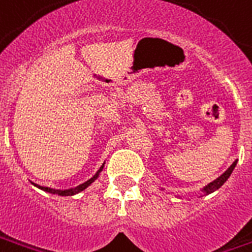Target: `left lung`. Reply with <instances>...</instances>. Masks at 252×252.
<instances>
[{
    "label": "left lung",
    "mask_w": 252,
    "mask_h": 252,
    "mask_svg": "<svg viewBox=\"0 0 252 252\" xmlns=\"http://www.w3.org/2000/svg\"><path fill=\"white\" fill-rule=\"evenodd\" d=\"M235 165H236V160L234 161V163H232V165H231L230 168L227 169V171H225V172L221 175V176H219V178L216 179V180H214L212 183H210L208 186H207V187L203 188V191H204L206 193H211V192H214V191H216L218 188H220L221 186L225 183V180L230 178V175L232 173L234 168H235Z\"/></svg>",
    "instance_id": "1"
}]
</instances>
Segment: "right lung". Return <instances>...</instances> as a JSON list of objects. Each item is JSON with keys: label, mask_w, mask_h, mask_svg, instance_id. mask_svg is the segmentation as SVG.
<instances>
[{"label": "right lung", "mask_w": 252, "mask_h": 252, "mask_svg": "<svg viewBox=\"0 0 252 252\" xmlns=\"http://www.w3.org/2000/svg\"><path fill=\"white\" fill-rule=\"evenodd\" d=\"M104 167V165H102ZM102 167L100 169H98V172L101 171ZM98 172L93 176L92 179H89L88 182H85V183L83 184H80V186H77V187H74V188H70V189H65V191H60V189H53V188H48V187H41V186H37V184H34L36 187L41 188L42 191H46V192H50V193H55V195H60V196H72V195H76V193H79L81 192L83 189H85V188L88 187L89 184H92L96 179H97L98 176Z\"/></svg>", "instance_id": "obj_1"}]
</instances>
